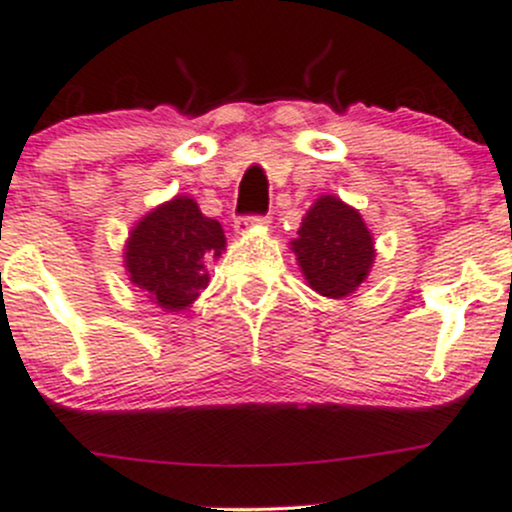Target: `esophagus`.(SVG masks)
<instances>
[{
    "mask_svg": "<svg viewBox=\"0 0 512 512\" xmlns=\"http://www.w3.org/2000/svg\"><path fill=\"white\" fill-rule=\"evenodd\" d=\"M267 223H270L267 215H242V218L235 220V232L237 235H245V232H250L252 227L267 225Z\"/></svg>",
    "mask_w": 512,
    "mask_h": 512,
    "instance_id": "34e87169",
    "label": "esophagus"
}]
</instances>
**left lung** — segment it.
Listing matches in <instances>:
<instances>
[{
    "label": "left lung",
    "instance_id": "left-lung-1",
    "mask_svg": "<svg viewBox=\"0 0 512 512\" xmlns=\"http://www.w3.org/2000/svg\"><path fill=\"white\" fill-rule=\"evenodd\" d=\"M307 285L322 297L342 299L369 277L374 265V235L359 210L334 195H322L302 218L292 240Z\"/></svg>",
    "mask_w": 512,
    "mask_h": 512
}]
</instances>
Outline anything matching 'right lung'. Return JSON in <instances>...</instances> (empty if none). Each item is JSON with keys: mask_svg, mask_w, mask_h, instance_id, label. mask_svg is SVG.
I'll return each instance as SVG.
<instances>
[{"mask_svg": "<svg viewBox=\"0 0 512 512\" xmlns=\"http://www.w3.org/2000/svg\"><path fill=\"white\" fill-rule=\"evenodd\" d=\"M225 250L223 225L200 213L188 195H175L143 215L123 252L126 272L165 312L190 307L208 287V265Z\"/></svg>", "mask_w": 512, "mask_h": 512, "instance_id": "1", "label": "right lung"}]
</instances>
